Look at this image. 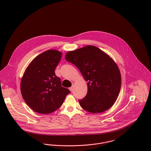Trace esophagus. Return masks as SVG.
<instances>
[{"label": "esophagus", "instance_id": "1", "mask_svg": "<svg viewBox=\"0 0 151 151\" xmlns=\"http://www.w3.org/2000/svg\"><path fill=\"white\" fill-rule=\"evenodd\" d=\"M69 89H70V91H73V86H72L70 88H69Z\"/></svg>", "mask_w": 151, "mask_h": 151}]
</instances>
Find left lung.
Instances as JSON below:
<instances>
[{"instance_id": "1", "label": "left lung", "mask_w": 151, "mask_h": 151, "mask_svg": "<svg viewBox=\"0 0 151 151\" xmlns=\"http://www.w3.org/2000/svg\"><path fill=\"white\" fill-rule=\"evenodd\" d=\"M65 58L80 70L87 82L86 96L78 100L81 108L92 113L111 108L119 96L122 84L120 72L114 60L92 45L68 52Z\"/></svg>"}]
</instances>
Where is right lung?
<instances>
[{
  "label": "right lung",
  "instance_id": "add662e5",
  "mask_svg": "<svg viewBox=\"0 0 151 151\" xmlns=\"http://www.w3.org/2000/svg\"><path fill=\"white\" fill-rule=\"evenodd\" d=\"M62 53L48 50L37 56L25 70L21 81V92L25 103L35 111L49 114L60 108L70 93L62 86L55 70Z\"/></svg>",
  "mask_w": 151,
  "mask_h": 151
}]
</instances>
